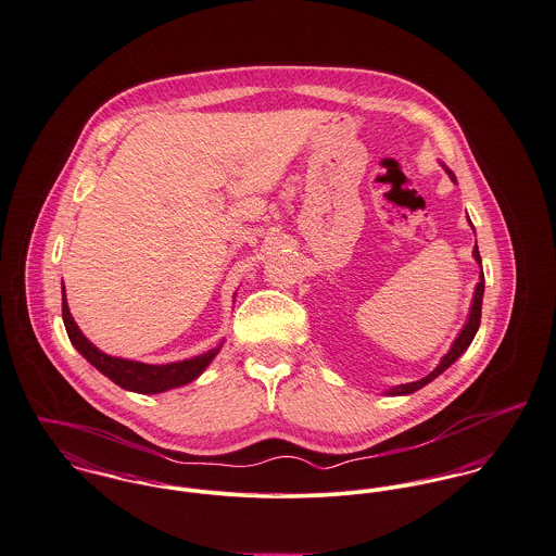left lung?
<instances>
[{
    "instance_id": "8db88e82",
    "label": "left lung",
    "mask_w": 556,
    "mask_h": 556,
    "mask_svg": "<svg viewBox=\"0 0 556 556\" xmlns=\"http://www.w3.org/2000/svg\"><path fill=\"white\" fill-rule=\"evenodd\" d=\"M450 173V170H447ZM450 177H452V173H450ZM454 179V177H452ZM473 257L482 264V257H480V251H478V245L473 249ZM482 299H484V273L480 275V281H478V288H476V296H473V305H471V313H469V319H467V324H465V328L460 330V334H458V339L454 341V345H452V350L443 356V361L439 363V367L437 369L431 370L427 377H422L420 381H412V383H403V386H396V388H392L388 394H412V392H416V390H420L422 386H427L429 381H432L437 375H441L443 370L447 369L469 345H471V341H473V337H476V332H478V328H480V319H482Z\"/></svg>"
}]
</instances>
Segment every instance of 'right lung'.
Masks as SVG:
<instances>
[{
  "mask_svg": "<svg viewBox=\"0 0 556 556\" xmlns=\"http://www.w3.org/2000/svg\"><path fill=\"white\" fill-rule=\"evenodd\" d=\"M62 292L63 324H65V332H67L72 345L87 358V363H91L96 369L100 370L102 375H106L109 379H113L124 390L140 392V394H157V392H164L170 388L186 386L206 369L208 363L215 358V354L222 350V345H217L215 350H211L206 354H200V356L189 358L184 363H170V365H144V363L106 356L104 352H100L93 343H89L83 337V332L78 330L76 321L70 315L67 301H65V288H62Z\"/></svg>",
  "mask_w": 556,
  "mask_h": 556,
  "instance_id": "add662e5",
  "label": "right lung"
}]
</instances>
